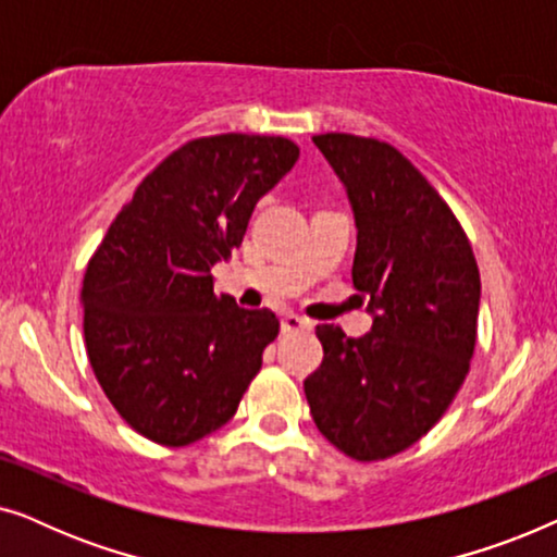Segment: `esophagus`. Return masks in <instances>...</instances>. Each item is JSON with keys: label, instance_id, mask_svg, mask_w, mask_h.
Returning a JSON list of instances; mask_svg holds the SVG:
<instances>
[{"label": "esophagus", "instance_id": "obj_1", "mask_svg": "<svg viewBox=\"0 0 557 557\" xmlns=\"http://www.w3.org/2000/svg\"><path fill=\"white\" fill-rule=\"evenodd\" d=\"M304 330H311V322L309 319H304L299 314H284L281 317V332H304Z\"/></svg>", "mask_w": 557, "mask_h": 557}]
</instances>
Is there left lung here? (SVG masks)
I'll return each instance as SVG.
<instances>
[{
	"label": "left lung",
	"instance_id": "1",
	"mask_svg": "<svg viewBox=\"0 0 557 557\" xmlns=\"http://www.w3.org/2000/svg\"><path fill=\"white\" fill-rule=\"evenodd\" d=\"M314 144L352 202V284L375 322L357 339L319 324L324 360L304 393L332 446L355 461H383L423 438L469 375L479 265L459 218L398 149L337 132Z\"/></svg>",
	"mask_w": 557,
	"mask_h": 557
}]
</instances>
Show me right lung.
I'll use <instances>...</instances> for the list:
<instances>
[{
    "mask_svg": "<svg viewBox=\"0 0 557 557\" xmlns=\"http://www.w3.org/2000/svg\"><path fill=\"white\" fill-rule=\"evenodd\" d=\"M284 136L182 144L134 189L90 256L83 337L106 398L144 438L189 446L225 425L278 337L269 309L212 292L256 202L292 170Z\"/></svg>",
    "mask_w": 557,
    "mask_h": 557,
    "instance_id": "obj_1",
    "label": "right lung"
}]
</instances>
